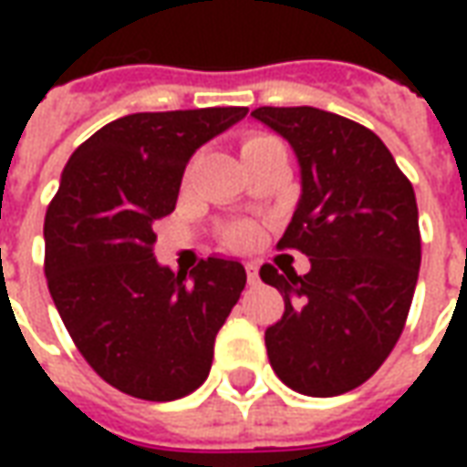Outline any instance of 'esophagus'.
<instances>
[{
  "mask_svg": "<svg viewBox=\"0 0 467 467\" xmlns=\"http://www.w3.org/2000/svg\"><path fill=\"white\" fill-rule=\"evenodd\" d=\"M244 273H247V283H257V263H244Z\"/></svg>",
  "mask_w": 467,
  "mask_h": 467,
  "instance_id": "1",
  "label": "esophagus"
}]
</instances>
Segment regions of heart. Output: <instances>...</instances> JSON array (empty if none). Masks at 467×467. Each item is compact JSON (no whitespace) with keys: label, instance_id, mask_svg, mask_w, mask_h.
Wrapping results in <instances>:
<instances>
[{"label":"heart","instance_id":"b5f03b06","mask_svg":"<svg viewBox=\"0 0 467 467\" xmlns=\"http://www.w3.org/2000/svg\"><path fill=\"white\" fill-rule=\"evenodd\" d=\"M270 144H280L270 134H253L243 142V157L244 154L254 152V150H263V147H270ZM224 244H230L234 250H244V247H253L257 243V227L253 223H234L230 224L223 233Z\"/></svg>","mask_w":467,"mask_h":467}]
</instances>
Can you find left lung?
I'll return each instance as SVG.
<instances>
[{
	"label": "left lung",
	"instance_id": "8db88e82",
	"mask_svg": "<svg viewBox=\"0 0 467 467\" xmlns=\"http://www.w3.org/2000/svg\"><path fill=\"white\" fill-rule=\"evenodd\" d=\"M254 119L293 144L303 194L280 250L310 257V273L260 267L285 313L265 330L277 378L333 398L370 378L400 337L420 270L418 202L378 134L315 107H257Z\"/></svg>",
	"mask_w": 467,
	"mask_h": 467
}]
</instances>
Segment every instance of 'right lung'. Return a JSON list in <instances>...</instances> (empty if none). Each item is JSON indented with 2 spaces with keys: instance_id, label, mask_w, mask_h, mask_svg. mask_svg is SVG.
<instances>
[{
  "instance_id": "add662e5",
  "label": "right lung",
  "mask_w": 467,
  "mask_h": 467,
  "mask_svg": "<svg viewBox=\"0 0 467 467\" xmlns=\"http://www.w3.org/2000/svg\"><path fill=\"white\" fill-rule=\"evenodd\" d=\"M244 115L204 107L119 117L77 147L47 207L45 275L59 317L89 368L132 398L197 390L244 290L237 260L207 257L174 275L152 253V224L174 210L194 150Z\"/></svg>"
}]
</instances>
